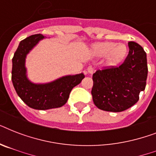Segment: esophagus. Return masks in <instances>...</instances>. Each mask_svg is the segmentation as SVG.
Here are the masks:
<instances>
[{
  "label": "esophagus",
  "mask_w": 156,
  "mask_h": 156,
  "mask_svg": "<svg viewBox=\"0 0 156 156\" xmlns=\"http://www.w3.org/2000/svg\"><path fill=\"white\" fill-rule=\"evenodd\" d=\"M87 72L88 73H90V74H92L94 73V68H93L92 66H88L87 67Z\"/></svg>",
  "instance_id": "1"
}]
</instances>
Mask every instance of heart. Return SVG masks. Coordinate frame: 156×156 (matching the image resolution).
Instances as JSON below:
<instances>
[{
    "label": "heart",
    "mask_w": 156,
    "mask_h": 156,
    "mask_svg": "<svg viewBox=\"0 0 156 156\" xmlns=\"http://www.w3.org/2000/svg\"><path fill=\"white\" fill-rule=\"evenodd\" d=\"M90 52L95 57L105 56V62L109 66H118L127 55V47L122 43H96L91 46Z\"/></svg>",
    "instance_id": "b5f03b06"
}]
</instances>
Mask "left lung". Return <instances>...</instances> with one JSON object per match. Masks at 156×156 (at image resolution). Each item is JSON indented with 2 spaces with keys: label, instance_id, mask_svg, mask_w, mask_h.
Wrapping results in <instances>:
<instances>
[{
  "label": "left lung",
  "instance_id": "8db88e82",
  "mask_svg": "<svg viewBox=\"0 0 156 156\" xmlns=\"http://www.w3.org/2000/svg\"><path fill=\"white\" fill-rule=\"evenodd\" d=\"M129 51L122 65L93 73V102L107 112L125 111L139 100L147 78V54L140 45L129 42Z\"/></svg>",
  "mask_w": 156,
  "mask_h": 156
}]
</instances>
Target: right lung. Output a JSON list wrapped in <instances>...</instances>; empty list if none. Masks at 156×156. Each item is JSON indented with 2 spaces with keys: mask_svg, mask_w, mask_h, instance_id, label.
I'll return each mask as SVG.
<instances>
[{
  "mask_svg": "<svg viewBox=\"0 0 156 156\" xmlns=\"http://www.w3.org/2000/svg\"><path fill=\"white\" fill-rule=\"evenodd\" d=\"M44 39V35L37 34L22 40L12 60V82L16 92L27 105L37 110L56 108L65 105L72 89L85 78L84 73H81L62 76L49 83L31 82L27 77L26 59Z\"/></svg>",
  "mask_w": 156,
  "mask_h": 156,
  "instance_id": "add662e5",
  "label": "right lung"
}]
</instances>
